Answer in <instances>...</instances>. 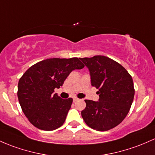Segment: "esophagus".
Returning <instances> with one entry per match:
<instances>
[{
  "instance_id": "obj_1",
  "label": "esophagus",
  "mask_w": 155,
  "mask_h": 155,
  "mask_svg": "<svg viewBox=\"0 0 155 155\" xmlns=\"http://www.w3.org/2000/svg\"><path fill=\"white\" fill-rule=\"evenodd\" d=\"M78 98H76V97H75V98H73V102H76V101L78 100Z\"/></svg>"
}]
</instances>
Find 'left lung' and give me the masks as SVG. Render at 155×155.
Instances as JSON below:
<instances>
[{
    "label": "left lung",
    "mask_w": 155,
    "mask_h": 155,
    "mask_svg": "<svg viewBox=\"0 0 155 155\" xmlns=\"http://www.w3.org/2000/svg\"><path fill=\"white\" fill-rule=\"evenodd\" d=\"M89 69L91 85L99 89L98 102L85 99L82 117L89 127L99 131L110 130L128 114L134 97L133 79L121 64L104 56L80 58Z\"/></svg>",
    "instance_id": "left-lung-1"
}]
</instances>
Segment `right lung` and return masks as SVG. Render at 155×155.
<instances>
[{
    "mask_svg": "<svg viewBox=\"0 0 155 155\" xmlns=\"http://www.w3.org/2000/svg\"><path fill=\"white\" fill-rule=\"evenodd\" d=\"M79 58H48L31 66L20 78L18 98L29 121L38 129L53 131L64 124L73 102L63 99L54 89L60 87L73 70L82 69Z\"/></svg>",
    "mask_w": 155,
    "mask_h": 155,
    "instance_id": "obj_1",
    "label": "right lung"
}]
</instances>
